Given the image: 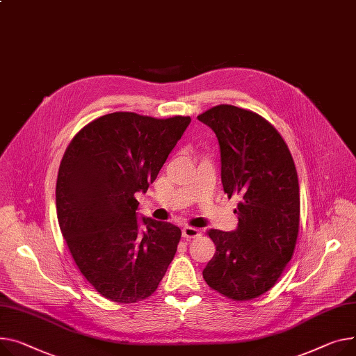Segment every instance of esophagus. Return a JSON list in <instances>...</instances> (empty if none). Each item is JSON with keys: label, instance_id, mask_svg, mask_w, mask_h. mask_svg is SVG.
I'll return each mask as SVG.
<instances>
[{"label": "esophagus", "instance_id": "1", "mask_svg": "<svg viewBox=\"0 0 356 356\" xmlns=\"http://www.w3.org/2000/svg\"><path fill=\"white\" fill-rule=\"evenodd\" d=\"M181 236L184 239H193V238H197V236H200V230L196 229V227H183L181 229Z\"/></svg>", "mask_w": 356, "mask_h": 356}]
</instances>
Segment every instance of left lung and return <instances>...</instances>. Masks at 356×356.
I'll list each match as a JSON object with an SVG mask.
<instances>
[{
  "instance_id": "left-lung-1",
  "label": "left lung",
  "mask_w": 356,
  "mask_h": 356,
  "mask_svg": "<svg viewBox=\"0 0 356 356\" xmlns=\"http://www.w3.org/2000/svg\"><path fill=\"white\" fill-rule=\"evenodd\" d=\"M215 131L222 184L238 197V227L210 229L216 252L203 269L219 293L248 300L268 292L291 260L299 232V181L292 154L259 114L222 104L197 115Z\"/></svg>"
}]
</instances>
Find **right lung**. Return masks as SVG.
<instances>
[{"instance_id":"obj_1","label":"right lung","mask_w":356,"mask_h":356,"mask_svg":"<svg viewBox=\"0 0 356 356\" xmlns=\"http://www.w3.org/2000/svg\"><path fill=\"white\" fill-rule=\"evenodd\" d=\"M191 122L106 114L81 129L63 156L56 187L63 238L90 285L113 302L149 298L175 257L180 229L138 219L134 195L147 192Z\"/></svg>"}]
</instances>
